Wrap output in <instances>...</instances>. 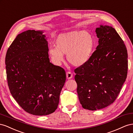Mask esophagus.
<instances>
[{"instance_id":"34e87169","label":"esophagus","mask_w":133,"mask_h":133,"mask_svg":"<svg viewBox=\"0 0 133 133\" xmlns=\"http://www.w3.org/2000/svg\"><path fill=\"white\" fill-rule=\"evenodd\" d=\"M66 77H67V79H70L73 77V74H72L71 72L68 71L66 73Z\"/></svg>"}]
</instances>
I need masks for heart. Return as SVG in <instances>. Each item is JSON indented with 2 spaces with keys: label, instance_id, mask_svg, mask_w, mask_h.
Listing matches in <instances>:
<instances>
[{
  "label": "heart",
  "instance_id": "b5f03b06",
  "mask_svg": "<svg viewBox=\"0 0 133 133\" xmlns=\"http://www.w3.org/2000/svg\"><path fill=\"white\" fill-rule=\"evenodd\" d=\"M56 47L51 46L48 53L52 62L59 66L64 61L63 55L72 65L81 67L88 62L92 56L94 42L88 32L72 31L59 35Z\"/></svg>",
  "mask_w": 133,
  "mask_h": 133
}]
</instances>
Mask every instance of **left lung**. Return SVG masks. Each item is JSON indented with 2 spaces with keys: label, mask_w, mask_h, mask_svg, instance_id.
<instances>
[{
  "label": "left lung",
  "mask_w": 133,
  "mask_h": 133,
  "mask_svg": "<svg viewBox=\"0 0 133 133\" xmlns=\"http://www.w3.org/2000/svg\"><path fill=\"white\" fill-rule=\"evenodd\" d=\"M98 45L89 61L75 70L78 99L85 109L97 110L115 101L128 74L125 45L112 26L96 29Z\"/></svg>",
  "instance_id": "left-lung-1"
}]
</instances>
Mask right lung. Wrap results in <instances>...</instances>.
I'll list each match as a JSON object with an SVG mask.
<instances>
[{
  "label": "right lung",
  "mask_w": 133,
  "mask_h": 133,
  "mask_svg": "<svg viewBox=\"0 0 133 133\" xmlns=\"http://www.w3.org/2000/svg\"><path fill=\"white\" fill-rule=\"evenodd\" d=\"M43 31L28 30L18 35L6 52V73L12 96L31 114L55 111L66 81L63 68L50 62Z\"/></svg>",
  "instance_id": "obj_1"
}]
</instances>
